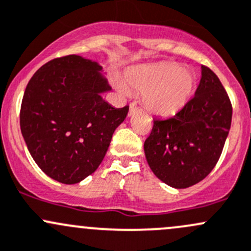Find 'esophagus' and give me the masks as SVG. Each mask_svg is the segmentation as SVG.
<instances>
[{
    "label": "esophagus",
    "mask_w": 251,
    "mask_h": 251,
    "mask_svg": "<svg viewBox=\"0 0 251 251\" xmlns=\"http://www.w3.org/2000/svg\"><path fill=\"white\" fill-rule=\"evenodd\" d=\"M138 110V107H137L134 103H131L130 104V112H128V115H132L134 112H137Z\"/></svg>",
    "instance_id": "obj_1"
}]
</instances>
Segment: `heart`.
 Here are the masks:
<instances>
[{
  "mask_svg": "<svg viewBox=\"0 0 251 251\" xmlns=\"http://www.w3.org/2000/svg\"><path fill=\"white\" fill-rule=\"evenodd\" d=\"M196 84V77L180 65L163 62L139 66L126 73V86L119 84L121 91L132 89L144 94V104L150 112L170 115L178 112L189 99Z\"/></svg>",
  "mask_w": 251,
  "mask_h": 251,
  "instance_id": "b5f03b06",
  "label": "heart"
}]
</instances>
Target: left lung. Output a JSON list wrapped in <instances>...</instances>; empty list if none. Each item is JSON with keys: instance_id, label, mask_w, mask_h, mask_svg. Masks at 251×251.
I'll use <instances>...</instances> for the list:
<instances>
[{"instance_id": "1", "label": "left lung", "mask_w": 251, "mask_h": 251, "mask_svg": "<svg viewBox=\"0 0 251 251\" xmlns=\"http://www.w3.org/2000/svg\"><path fill=\"white\" fill-rule=\"evenodd\" d=\"M152 120L144 142L148 165L163 183L185 189L203 180L220 159L231 127L232 103L218 75L202 65L195 96L174 117Z\"/></svg>"}]
</instances>
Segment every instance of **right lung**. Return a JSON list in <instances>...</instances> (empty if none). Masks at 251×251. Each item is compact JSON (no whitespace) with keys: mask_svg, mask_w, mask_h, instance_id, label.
Wrapping results in <instances>:
<instances>
[{"mask_svg":"<svg viewBox=\"0 0 251 251\" xmlns=\"http://www.w3.org/2000/svg\"><path fill=\"white\" fill-rule=\"evenodd\" d=\"M101 66L78 55L56 57L32 75L24 92L20 128L31 156L47 176L75 184L97 170L128 105L101 97L110 90Z\"/></svg>","mask_w":251,"mask_h":251,"instance_id":"add662e5","label":"right lung"}]
</instances>
